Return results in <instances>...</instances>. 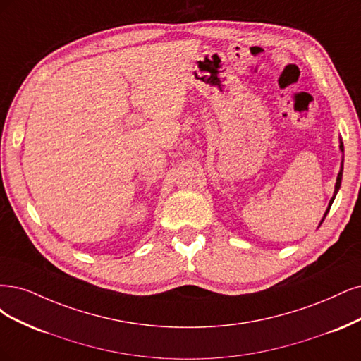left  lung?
Instances as JSON below:
<instances>
[{
    "label": "left lung",
    "mask_w": 361,
    "mask_h": 361,
    "mask_svg": "<svg viewBox=\"0 0 361 361\" xmlns=\"http://www.w3.org/2000/svg\"><path fill=\"white\" fill-rule=\"evenodd\" d=\"M341 149L343 151V144L341 142ZM342 171H343V164H342V168H341V172L337 173V181H336V185H334V195H333V197L330 200V204H329V208H327V212H325V214H324V219H325V216H327V213H329V210H330V207H331V204H333V201H334V197H336V195H337V190H339V188H341V183H342ZM322 219V220H324ZM322 224V222H321Z\"/></svg>",
    "instance_id": "obj_1"
}]
</instances>
